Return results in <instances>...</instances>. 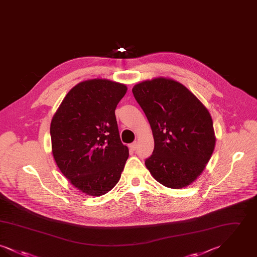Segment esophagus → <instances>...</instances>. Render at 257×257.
<instances>
[{
    "instance_id": "esophagus-1",
    "label": "esophagus",
    "mask_w": 257,
    "mask_h": 257,
    "mask_svg": "<svg viewBox=\"0 0 257 257\" xmlns=\"http://www.w3.org/2000/svg\"><path fill=\"white\" fill-rule=\"evenodd\" d=\"M129 147H130V149H131V150H133V151H134V150H136V148H137V143L135 142L133 144H131V145L129 146Z\"/></svg>"
}]
</instances>
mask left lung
<instances>
[{
  "instance_id": "1",
  "label": "left lung",
  "mask_w": 257,
  "mask_h": 257,
  "mask_svg": "<svg viewBox=\"0 0 257 257\" xmlns=\"http://www.w3.org/2000/svg\"><path fill=\"white\" fill-rule=\"evenodd\" d=\"M135 99L154 138L147 170L159 183L181 189L196 181L211 158L216 137L206 107L186 86L158 77L137 84Z\"/></svg>"
}]
</instances>
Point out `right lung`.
I'll use <instances>...</instances> for the list:
<instances>
[{
    "instance_id": "obj_1",
    "label": "right lung",
    "mask_w": 257,
    "mask_h": 257,
    "mask_svg": "<svg viewBox=\"0 0 257 257\" xmlns=\"http://www.w3.org/2000/svg\"><path fill=\"white\" fill-rule=\"evenodd\" d=\"M127 86L91 79L72 87L54 114L52 153L62 174L88 196L107 194L120 179L129 157L114 110Z\"/></svg>"
}]
</instances>
